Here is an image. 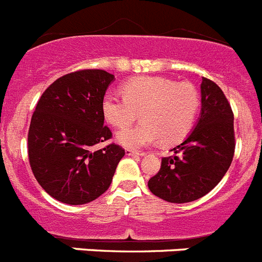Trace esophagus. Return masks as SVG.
Returning a JSON list of instances; mask_svg holds the SVG:
<instances>
[{
	"mask_svg": "<svg viewBox=\"0 0 262 262\" xmlns=\"http://www.w3.org/2000/svg\"><path fill=\"white\" fill-rule=\"evenodd\" d=\"M126 155H128V156H144L145 154L143 151H136V149H129V148H127Z\"/></svg>",
	"mask_w": 262,
	"mask_h": 262,
	"instance_id": "34e87169",
	"label": "esophagus"
}]
</instances>
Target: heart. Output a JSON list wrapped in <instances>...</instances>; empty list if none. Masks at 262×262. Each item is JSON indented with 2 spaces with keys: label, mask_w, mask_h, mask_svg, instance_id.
Here are the masks:
<instances>
[{
  "label": "heart",
  "mask_w": 262,
  "mask_h": 262,
  "mask_svg": "<svg viewBox=\"0 0 262 262\" xmlns=\"http://www.w3.org/2000/svg\"><path fill=\"white\" fill-rule=\"evenodd\" d=\"M123 97L106 93L101 111L108 124L122 128L140 113L142 123L119 131L117 140L124 147L139 148L161 139L174 144L189 134L201 107L198 90L190 82H176L159 76L134 77L122 85Z\"/></svg>",
  "instance_id": "obj_1"
}]
</instances>
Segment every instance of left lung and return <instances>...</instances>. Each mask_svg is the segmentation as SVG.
<instances>
[{"label": "left lung", "instance_id": "left-lung-1", "mask_svg": "<svg viewBox=\"0 0 262 262\" xmlns=\"http://www.w3.org/2000/svg\"><path fill=\"white\" fill-rule=\"evenodd\" d=\"M202 111L195 128L148 181L156 196L172 203L195 201L211 191L226 174L235 154L233 113L223 90L203 77Z\"/></svg>", "mask_w": 262, "mask_h": 262}]
</instances>
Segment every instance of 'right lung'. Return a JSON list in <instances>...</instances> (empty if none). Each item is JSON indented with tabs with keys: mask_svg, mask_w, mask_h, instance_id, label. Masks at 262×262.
<instances>
[{
	"mask_svg": "<svg viewBox=\"0 0 262 262\" xmlns=\"http://www.w3.org/2000/svg\"><path fill=\"white\" fill-rule=\"evenodd\" d=\"M114 75L81 69L53 81L36 103L27 145L31 170L46 193L68 205H84L110 186L120 145L97 144L111 139L103 126L101 102Z\"/></svg>",
	"mask_w": 262,
	"mask_h": 262,
	"instance_id": "obj_1",
	"label": "right lung"
}]
</instances>
